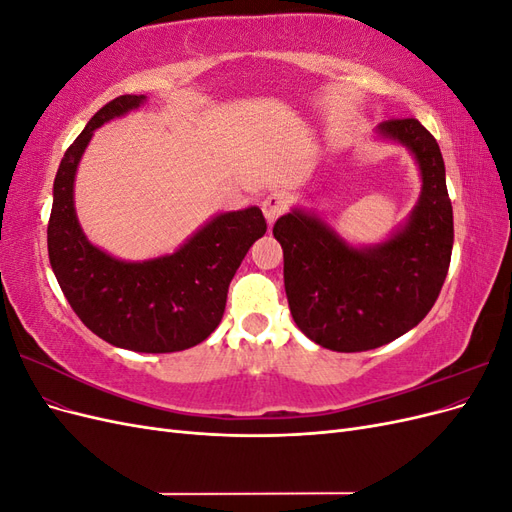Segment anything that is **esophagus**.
Listing matches in <instances>:
<instances>
[{
	"mask_svg": "<svg viewBox=\"0 0 512 512\" xmlns=\"http://www.w3.org/2000/svg\"><path fill=\"white\" fill-rule=\"evenodd\" d=\"M260 207H262V213H265V218H267V222L271 226L288 209V198L284 194H280V192H275V194H271V196H267L265 200H262Z\"/></svg>",
	"mask_w": 512,
	"mask_h": 512,
	"instance_id": "esophagus-1",
	"label": "esophagus"
}]
</instances>
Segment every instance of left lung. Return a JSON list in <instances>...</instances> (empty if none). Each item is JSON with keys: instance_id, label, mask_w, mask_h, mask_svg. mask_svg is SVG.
<instances>
[{"instance_id": "8db88e82", "label": "left lung", "mask_w": 512, "mask_h": 512, "mask_svg": "<svg viewBox=\"0 0 512 512\" xmlns=\"http://www.w3.org/2000/svg\"><path fill=\"white\" fill-rule=\"evenodd\" d=\"M378 134L410 149L423 188L408 222L376 245L354 247L316 213L292 209L273 226L297 327L322 348L363 352L414 329L436 303L453 252V207L440 147L416 119Z\"/></svg>"}]
</instances>
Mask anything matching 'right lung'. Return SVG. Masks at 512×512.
Segmentation results:
<instances>
[{
	"label": "right lung",
	"mask_w": 512,
	"mask_h": 512,
	"mask_svg": "<svg viewBox=\"0 0 512 512\" xmlns=\"http://www.w3.org/2000/svg\"><path fill=\"white\" fill-rule=\"evenodd\" d=\"M145 100L119 96L104 104L68 147L53 183L46 243L59 288L91 333L117 348L162 354L192 348L218 329L230 280L267 222L258 207L220 213L177 252L143 262L89 243L74 209L76 168L96 128Z\"/></svg>",
	"instance_id": "obj_1"
}]
</instances>
